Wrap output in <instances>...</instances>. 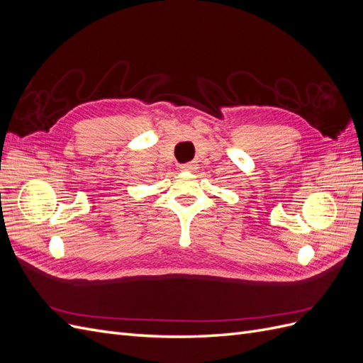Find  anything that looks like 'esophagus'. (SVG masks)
<instances>
[{
  "label": "esophagus",
  "mask_w": 363,
  "mask_h": 363,
  "mask_svg": "<svg viewBox=\"0 0 363 363\" xmlns=\"http://www.w3.org/2000/svg\"><path fill=\"white\" fill-rule=\"evenodd\" d=\"M196 168H199V164H196L195 162H189V163H184L182 164V171H195Z\"/></svg>",
  "instance_id": "esophagus-1"
}]
</instances>
